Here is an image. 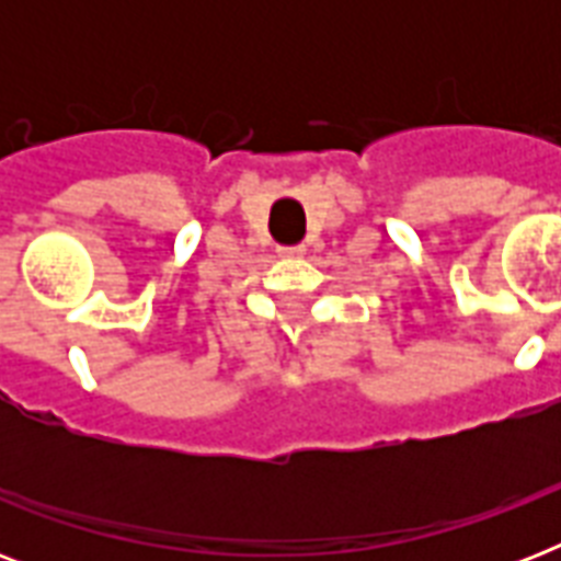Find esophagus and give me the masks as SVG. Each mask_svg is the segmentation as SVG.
<instances>
[{"label":"esophagus","mask_w":561,"mask_h":561,"mask_svg":"<svg viewBox=\"0 0 561 561\" xmlns=\"http://www.w3.org/2000/svg\"><path fill=\"white\" fill-rule=\"evenodd\" d=\"M282 259H299L302 255V247H279Z\"/></svg>","instance_id":"34e87169"}]
</instances>
